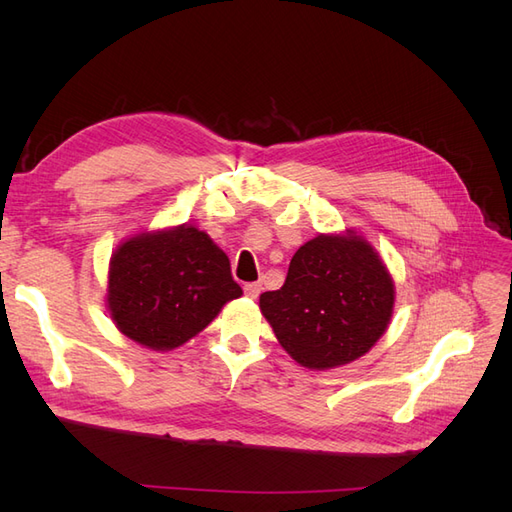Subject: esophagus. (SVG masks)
I'll return each instance as SVG.
<instances>
[{"mask_svg": "<svg viewBox=\"0 0 512 512\" xmlns=\"http://www.w3.org/2000/svg\"><path fill=\"white\" fill-rule=\"evenodd\" d=\"M243 290H245L247 297L256 299L258 294H260V290H262V284H260V282H250V284H245V286H243Z\"/></svg>", "mask_w": 512, "mask_h": 512, "instance_id": "1", "label": "esophagus"}]
</instances>
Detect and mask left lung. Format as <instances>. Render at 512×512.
<instances>
[{
  "instance_id": "1",
  "label": "left lung",
  "mask_w": 512,
  "mask_h": 512,
  "mask_svg": "<svg viewBox=\"0 0 512 512\" xmlns=\"http://www.w3.org/2000/svg\"><path fill=\"white\" fill-rule=\"evenodd\" d=\"M393 303L391 273L352 230L301 245L284 286L260 294L277 342L307 369H333L369 352L389 327Z\"/></svg>"
}]
</instances>
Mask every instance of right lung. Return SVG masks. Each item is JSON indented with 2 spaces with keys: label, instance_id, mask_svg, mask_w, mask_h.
Segmentation results:
<instances>
[{
  "label": "right lung",
  "instance_id": "obj_1",
  "mask_svg": "<svg viewBox=\"0 0 512 512\" xmlns=\"http://www.w3.org/2000/svg\"><path fill=\"white\" fill-rule=\"evenodd\" d=\"M243 294L230 260L194 226L123 241L108 267V312L117 329L151 350H173Z\"/></svg>",
  "mask_w": 512,
  "mask_h": 512
}]
</instances>
